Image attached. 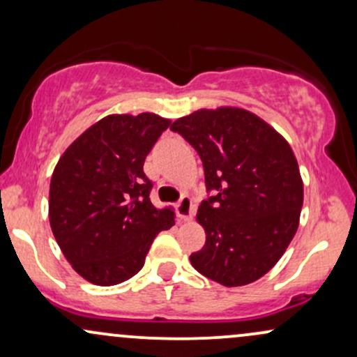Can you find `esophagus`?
Wrapping results in <instances>:
<instances>
[{"instance_id": "obj_1", "label": "esophagus", "mask_w": 357, "mask_h": 357, "mask_svg": "<svg viewBox=\"0 0 357 357\" xmlns=\"http://www.w3.org/2000/svg\"><path fill=\"white\" fill-rule=\"evenodd\" d=\"M176 211H178V218L181 221H190L192 213H195V204H192L191 197L190 196H184L181 197L178 206H176Z\"/></svg>"}]
</instances>
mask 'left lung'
Returning <instances> with one entry per match:
<instances>
[{
  "label": "left lung",
  "instance_id": "8db88e82",
  "mask_svg": "<svg viewBox=\"0 0 357 357\" xmlns=\"http://www.w3.org/2000/svg\"><path fill=\"white\" fill-rule=\"evenodd\" d=\"M199 154L208 191L196 221L206 243L192 268L222 286L255 282L293 241L303 208V178L287 141L243 108L197 109L171 124Z\"/></svg>",
  "mask_w": 357,
  "mask_h": 357
}]
</instances>
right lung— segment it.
<instances>
[{
  "mask_svg": "<svg viewBox=\"0 0 357 357\" xmlns=\"http://www.w3.org/2000/svg\"><path fill=\"white\" fill-rule=\"evenodd\" d=\"M169 119L108 114L61 154L50 184V225L71 268L96 286L139 273L153 239L174 226L173 208H154L143 166Z\"/></svg>",
  "mask_w": 357,
  "mask_h": 357,
  "instance_id": "right-lung-1",
  "label": "right lung"
}]
</instances>
